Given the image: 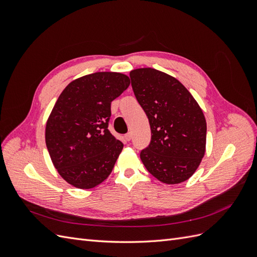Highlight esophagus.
<instances>
[{
  "instance_id": "esophagus-1",
  "label": "esophagus",
  "mask_w": 257,
  "mask_h": 257,
  "mask_svg": "<svg viewBox=\"0 0 257 257\" xmlns=\"http://www.w3.org/2000/svg\"><path fill=\"white\" fill-rule=\"evenodd\" d=\"M124 138H125V141H126V142H130L131 139H132V133H127V134H125V135H124Z\"/></svg>"
}]
</instances>
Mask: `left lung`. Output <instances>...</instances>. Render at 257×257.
<instances>
[{
    "mask_svg": "<svg viewBox=\"0 0 257 257\" xmlns=\"http://www.w3.org/2000/svg\"><path fill=\"white\" fill-rule=\"evenodd\" d=\"M130 78L151 128V142L141 151L145 167L167 184L188 180L206 149L207 124L199 105L180 81L154 68L134 69Z\"/></svg>",
    "mask_w": 257,
    "mask_h": 257,
    "instance_id": "8db88e82",
    "label": "left lung"
}]
</instances>
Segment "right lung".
Listing matches in <instances>:
<instances>
[{
    "mask_svg": "<svg viewBox=\"0 0 257 257\" xmlns=\"http://www.w3.org/2000/svg\"><path fill=\"white\" fill-rule=\"evenodd\" d=\"M130 85L126 75L83 76L61 93L46 124V146L61 177L92 189L110 175L123 144L108 130L111 102Z\"/></svg>",
    "mask_w": 257,
    "mask_h": 257,
    "instance_id": "1",
    "label": "right lung"
}]
</instances>
